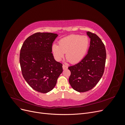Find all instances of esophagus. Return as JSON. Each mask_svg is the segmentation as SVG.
<instances>
[{
    "instance_id": "1",
    "label": "esophagus",
    "mask_w": 125,
    "mask_h": 125,
    "mask_svg": "<svg viewBox=\"0 0 125 125\" xmlns=\"http://www.w3.org/2000/svg\"><path fill=\"white\" fill-rule=\"evenodd\" d=\"M62 68L63 70H65V69H67L68 68V66L65 65H62Z\"/></svg>"
}]
</instances>
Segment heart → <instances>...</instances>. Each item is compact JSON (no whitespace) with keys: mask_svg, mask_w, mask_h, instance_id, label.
<instances>
[{"mask_svg":"<svg viewBox=\"0 0 125 125\" xmlns=\"http://www.w3.org/2000/svg\"><path fill=\"white\" fill-rule=\"evenodd\" d=\"M89 45L88 37L71 34L60 39L58 45L52 44V52L57 61L62 60L66 52V56L68 60L71 63H77L84 58Z\"/></svg>","mask_w":125,"mask_h":125,"instance_id":"heart-1","label":"heart"}]
</instances>
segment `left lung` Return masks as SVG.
Segmentation results:
<instances>
[{"instance_id": "8db88e82", "label": "left lung", "mask_w": 125, "mask_h": 125, "mask_svg": "<svg viewBox=\"0 0 125 125\" xmlns=\"http://www.w3.org/2000/svg\"><path fill=\"white\" fill-rule=\"evenodd\" d=\"M86 34L90 39L88 54L80 62L68 67L69 83L79 92L88 91L97 84L103 74L106 57L105 45L100 37L90 32Z\"/></svg>"}]
</instances>
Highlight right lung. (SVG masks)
Masks as SVG:
<instances>
[{
	"instance_id": "1",
	"label": "right lung",
	"mask_w": 125,
	"mask_h": 125,
	"mask_svg": "<svg viewBox=\"0 0 125 125\" xmlns=\"http://www.w3.org/2000/svg\"><path fill=\"white\" fill-rule=\"evenodd\" d=\"M58 34L37 32L30 36L22 45L20 63L23 77L36 91L46 93L55 86L62 72V63L52 53V43Z\"/></svg>"
}]
</instances>
